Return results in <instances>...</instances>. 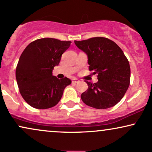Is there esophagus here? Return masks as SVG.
Listing matches in <instances>:
<instances>
[{
  "instance_id": "esophagus-1",
  "label": "esophagus",
  "mask_w": 152,
  "mask_h": 152,
  "mask_svg": "<svg viewBox=\"0 0 152 152\" xmlns=\"http://www.w3.org/2000/svg\"><path fill=\"white\" fill-rule=\"evenodd\" d=\"M78 82H79V81H78V80L77 79H74V80H72V84H77Z\"/></svg>"
}]
</instances>
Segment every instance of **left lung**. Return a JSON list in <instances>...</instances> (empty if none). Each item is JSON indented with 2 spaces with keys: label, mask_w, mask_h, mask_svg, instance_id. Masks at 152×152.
I'll return each mask as SVG.
<instances>
[{
  "label": "left lung",
  "mask_w": 152,
  "mask_h": 152,
  "mask_svg": "<svg viewBox=\"0 0 152 152\" xmlns=\"http://www.w3.org/2000/svg\"><path fill=\"white\" fill-rule=\"evenodd\" d=\"M88 56L89 70L97 75L98 82L88 85L81 94L82 102L97 109L113 107L123 99L130 82L129 61L121 48L105 37L75 41Z\"/></svg>",
  "instance_id": "left-lung-1"
}]
</instances>
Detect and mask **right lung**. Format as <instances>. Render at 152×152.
Returning a JSON list of instances; mask_svg holds the SVG:
<instances>
[{"mask_svg":"<svg viewBox=\"0 0 152 152\" xmlns=\"http://www.w3.org/2000/svg\"><path fill=\"white\" fill-rule=\"evenodd\" d=\"M70 41L53 38L39 39L23 50L16 67L19 91L29 106L46 109L56 106L71 80L65 77L58 79L52 75L58 65L62 54L70 47Z\"/></svg>","mask_w":152,"mask_h":152,"instance_id":"add662e5","label":"right lung"}]
</instances>
